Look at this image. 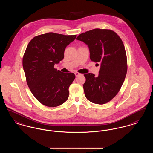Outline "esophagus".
<instances>
[{"label":"esophagus","instance_id":"esophagus-1","mask_svg":"<svg viewBox=\"0 0 153 153\" xmlns=\"http://www.w3.org/2000/svg\"><path fill=\"white\" fill-rule=\"evenodd\" d=\"M74 74H75V75H76V77H77L78 76H79L80 74H81L80 73H79V72H75Z\"/></svg>","mask_w":153,"mask_h":153}]
</instances>
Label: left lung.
<instances>
[{
	"mask_svg": "<svg viewBox=\"0 0 153 153\" xmlns=\"http://www.w3.org/2000/svg\"><path fill=\"white\" fill-rule=\"evenodd\" d=\"M76 39L87 45L91 61L100 63L98 76L92 73L84 74L85 97L93 103L105 104L119 92L126 76L127 56L123 43L114 31L100 29L83 33Z\"/></svg>",
	"mask_w": 153,
	"mask_h": 153,
	"instance_id": "obj_1",
	"label": "left lung"
}]
</instances>
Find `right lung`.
Segmentation results:
<instances>
[{
	"label": "right lung",
	"instance_id": "obj_1",
	"mask_svg": "<svg viewBox=\"0 0 153 153\" xmlns=\"http://www.w3.org/2000/svg\"><path fill=\"white\" fill-rule=\"evenodd\" d=\"M76 36L48 33L34 37L26 48L22 64L27 84L44 105L55 107L68 99L75 74L61 72L54 66L63 59L66 47Z\"/></svg>",
	"mask_w": 153,
	"mask_h": 153
}]
</instances>
